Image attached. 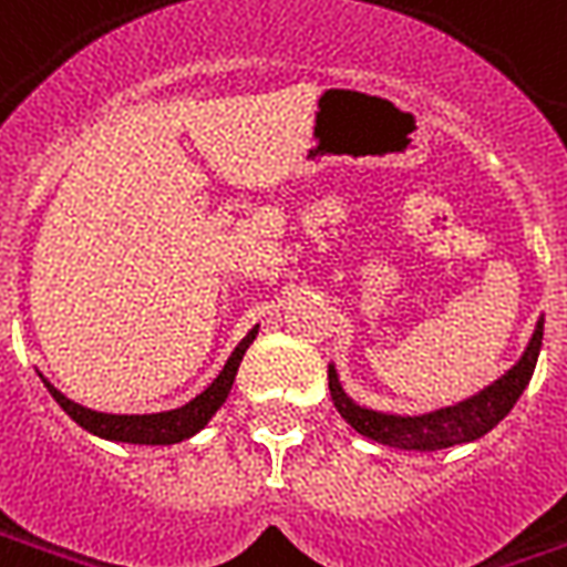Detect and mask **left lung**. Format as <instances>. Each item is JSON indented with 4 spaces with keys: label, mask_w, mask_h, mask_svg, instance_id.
I'll return each mask as SVG.
<instances>
[{
    "label": "left lung",
    "mask_w": 567,
    "mask_h": 567,
    "mask_svg": "<svg viewBox=\"0 0 567 567\" xmlns=\"http://www.w3.org/2000/svg\"><path fill=\"white\" fill-rule=\"evenodd\" d=\"M540 339H544V321H538V327H535L529 348L519 358L517 367L507 369L496 384L481 390L477 396L460 402V405H451V409H442V412L421 414V417H396V414L360 409V405L348 400L346 390L339 388L333 367L327 372V379H330V396H333V405L339 409V414L360 435H367V439L384 444V447L433 454V451H444V447H454V444L475 442L484 433H489L514 409V402L519 400V393L526 390L532 372H535Z\"/></svg>",
    "instance_id": "1"
}]
</instances>
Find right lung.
Masks as SVG:
<instances>
[{"label": "right lung", "mask_w": 567, "mask_h": 567, "mask_svg": "<svg viewBox=\"0 0 567 567\" xmlns=\"http://www.w3.org/2000/svg\"><path fill=\"white\" fill-rule=\"evenodd\" d=\"M258 333V327L249 330V337L243 339L240 346L234 348V354L228 358L225 369L219 372V379L213 381L200 396L183 405V409H174V412L162 414H102L92 412V409H83L78 402H71L69 396H62L60 390L48 384L50 396L60 402L65 414L71 421H78L83 430H90L92 435H102V439H111V442H128V444H174L183 442L188 435H195L200 426H207V421L213 414L219 412V405L228 400L230 384L237 379V369H240V360L246 354V348L251 346V339Z\"/></svg>", "instance_id": "obj_1"}]
</instances>
